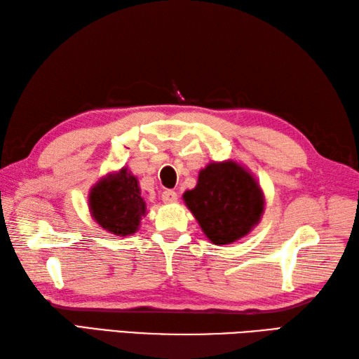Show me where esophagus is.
I'll list each match as a JSON object with an SVG mask.
<instances>
[{
    "label": "esophagus",
    "instance_id": "1",
    "mask_svg": "<svg viewBox=\"0 0 359 359\" xmlns=\"http://www.w3.org/2000/svg\"><path fill=\"white\" fill-rule=\"evenodd\" d=\"M162 201L165 203L177 202V193L172 191V189H166V191H163V194H162Z\"/></svg>",
    "mask_w": 359,
    "mask_h": 359
}]
</instances>
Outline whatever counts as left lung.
<instances>
[{
    "instance_id": "8db88e82",
    "label": "left lung",
    "mask_w": 359,
    "mask_h": 359,
    "mask_svg": "<svg viewBox=\"0 0 359 359\" xmlns=\"http://www.w3.org/2000/svg\"><path fill=\"white\" fill-rule=\"evenodd\" d=\"M184 201L215 245L245 238L261 222L265 208L261 185L234 160L205 166L197 185L184 193Z\"/></svg>"
}]
</instances>
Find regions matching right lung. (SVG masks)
Listing matches in <instances>:
<instances>
[{
  "mask_svg": "<svg viewBox=\"0 0 359 359\" xmlns=\"http://www.w3.org/2000/svg\"><path fill=\"white\" fill-rule=\"evenodd\" d=\"M88 203L95 222L117 236L134 234L147 216L139 180L126 166L98 180L90 188Z\"/></svg>",
  "mask_w": 359,
  "mask_h": 359,
  "instance_id": "right-lung-1",
  "label": "right lung"
}]
</instances>
